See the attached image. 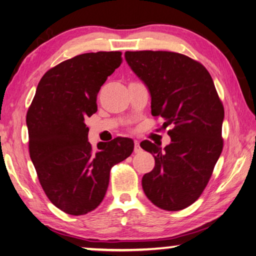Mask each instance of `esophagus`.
<instances>
[{
	"instance_id": "34e87169",
	"label": "esophagus",
	"mask_w": 256,
	"mask_h": 256,
	"mask_svg": "<svg viewBox=\"0 0 256 256\" xmlns=\"http://www.w3.org/2000/svg\"><path fill=\"white\" fill-rule=\"evenodd\" d=\"M141 152V147L139 144V141H134V152L136 154V152Z\"/></svg>"
}]
</instances>
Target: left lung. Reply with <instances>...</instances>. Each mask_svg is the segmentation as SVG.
Here are the masks:
<instances>
[{
    "label": "left lung",
    "instance_id": "1",
    "mask_svg": "<svg viewBox=\"0 0 256 256\" xmlns=\"http://www.w3.org/2000/svg\"><path fill=\"white\" fill-rule=\"evenodd\" d=\"M132 71L152 96V115L164 120L171 142L144 140L142 150L155 166L142 177V188L156 207L182 210L199 199L223 150L224 106L204 66L172 52H126Z\"/></svg>",
    "mask_w": 256,
    "mask_h": 256
}]
</instances>
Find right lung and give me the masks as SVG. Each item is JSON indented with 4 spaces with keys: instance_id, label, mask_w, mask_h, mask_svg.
Returning a JSON list of instances; mask_svg holds the SVG:
<instances>
[{
    "instance_id": "add662e5",
    "label": "right lung",
    "mask_w": 256,
    "mask_h": 256,
    "mask_svg": "<svg viewBox=\"0 0 256 256\" xmlns=\"http://www.w3.org/2000/svg\"><path fill=\"white\" fill-rule=\"evenodd\" d=\"M120 52H86L57 64L44 74L26 124L28 150L46 196L68 215L94 210L106 196L112 168L132 154L128 138L87 140L85 118L96 112V96L120 66Z\"/></svg>"
}]
</instances>
